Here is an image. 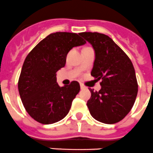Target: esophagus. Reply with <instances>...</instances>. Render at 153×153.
<instances>
[{"mask_svg":"<svg viewBox=\"0 0 153 153\" xmlns=\"http://www.w3.org/2000/svg\"><path fill=\"white\" fill-rule=\"evenodd\" d=\"M80 87H81V88H82V89H84V88H86V87H85V85H84L82 83H81V84H80Z\"/></svg>","mask_w":153,"mask_h":153,"instance_id":"obj_1","label":"esophagus"}]
</instances>
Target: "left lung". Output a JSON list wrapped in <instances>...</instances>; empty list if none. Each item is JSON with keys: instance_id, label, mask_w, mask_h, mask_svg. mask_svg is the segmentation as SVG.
Returning <instances> with one entry per match:
<instances>
[{"instance_id": "left-lung-1", "label": "left lung", "mask_w": 153, "mask_h": 153, "mask_svg": "<svg viewBox=\"0 0 153 153\" xmlns=\"http://www.w3.org/2000/svg\"><path fill=\"white\" fill-rule=\"evenodd\" d=\"M95 51L91 75L101 80V89L89 88L87 106L93 118L104 124H115L130 112L138 94V82L131 61L108 36L82 33Z\"/></svg>"}]
</instances>
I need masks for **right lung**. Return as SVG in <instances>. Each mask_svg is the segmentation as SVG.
Masks as SVG:
<instances>
[{
  "label": "right lung",
  "instance_id": "right-lung-1",
  "mask_svg": "<svg viewBox=\"0 0 153 153\" xmlns=\"http://www.w3.org/2000/svg\"><path fill=\"white\" fill-rule=\"evenodd\" d=\"M85 43L76 33L57 32L41 40L27 55L18 87L25 110L37 122L53 124L68 114L80 85L73 81L59 86L56 73L65 66L68 53Z\"/></svg>",
  "mask_w": 153,
  "mask_h": 153
}]
</instances>
